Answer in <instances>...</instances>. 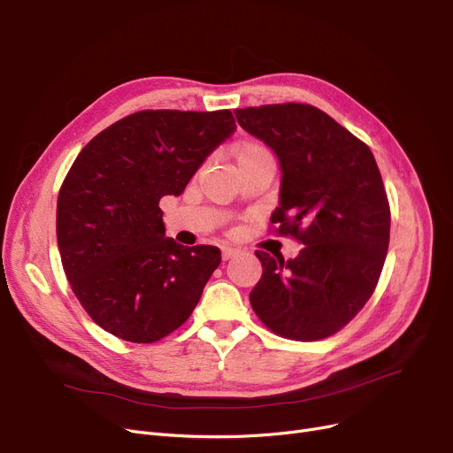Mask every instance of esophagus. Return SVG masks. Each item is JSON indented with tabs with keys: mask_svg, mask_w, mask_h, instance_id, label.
<instances>
[{
	"mask_svg": "<svg viewBox=\"0 0 453 453\" xmlns=\"http://www.w3.org/2000/svg\"><path fill=\"white\" fill-rule=\"evenodd\" d=\"M242 250L238 249V247H232V245H225L223 249H221V257L223 260L226 262V260H230V257H234V256H238Z\"/></svg>",
	"mask_w": 453,
	"mask_h": 453,
	"instance_id": "34e87169",
	"label": "esophagus"
}]
</instances>
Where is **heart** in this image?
<instances>
[{
    "label": "heart",
    "mask_w": 453,
    "mask_h": 453,
    "mask_svg": "<svg viewBox=\"0 0 453 453\" xmlns=\"http://www.w3.org/2000/svg\"><path fill=\"white\" fill-rule=\"evenodd\" d=\"M234 157H235V164L252 162V160H273L269 149L257 142L240 143L234 150Z\"/></svg>",
    "instance_id": "obj_1"
}]
</instances>
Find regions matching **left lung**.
<instances>
[{
    "instance_id": "obj_1",
    "label": "left lung",
    "mask_w": 453,
    "mask_h": 453,
    "mask_svg": "<svg viewBox=\"0 0 453 453\" xmlns=\"http://www.w3.org/2000/svg\"><path fill=\"white\" fill-rule=\"evenodd\" d=\"M278 157L271 223L304 247L293 260L256 250L262 278L254 313L274 334L317 341L339 332L372 296L389 249L391 210L371 149L311 104L234 111Z\"/></svg>"
}]
</instances>
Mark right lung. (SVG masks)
<instances>
[{"label": "right lung", "instance_id": "add662e5", "mask_svg": "<svg viewBox=\"0 0 453 453\" xmlns=\"http://www.w3.org/2000/svg\"><path fill=\"white\" fill-rule=\"evenodd\" d=\"M234 131L230 111H142L75 158L58 191L57 243L75 296L103 330L155 342L196 310L221 250L165 238L158 203L180 196Z\"/></svg>", "mask_w": 453, "mask_h": 453}]
</instances>
